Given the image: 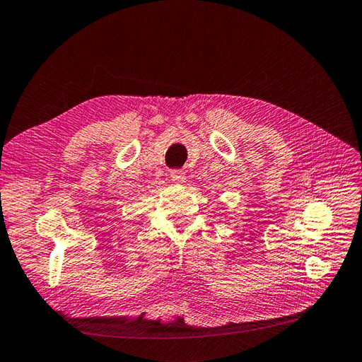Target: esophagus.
<instances>
[{
  "label": "esophagus",
  "mask_w": 362,
  "mask_h": 362,
  "mask_svg": "<svg viewBox=\"0 0 362 362\" xmlns=\"http://www.w3.org/2000/svg\"><path fill=\"white\" fill-rule=\"evenodd\" d=\"M171 180L174 183L182 185V183H185V180H187V175H185L183 171H173L171 173Z\"/></svg>",
  "instance_id": "34e87169"
}]
</instances>
